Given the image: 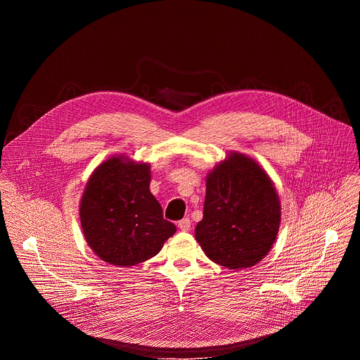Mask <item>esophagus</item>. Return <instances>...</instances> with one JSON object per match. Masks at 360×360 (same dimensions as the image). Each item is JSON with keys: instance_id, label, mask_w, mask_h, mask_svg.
<instances>
[{"instance_id": "obj_1", "label": "esophagus", "mask_w": 360, "mask_h": 360, "mask_svg": "<svg viewBox=\"0 0 360 360\" xmlns=\"http://www.w3.org/2000/svg\"><path fill=\"white\" fill-rule=\"evenodd\" d=\"M178 228H179L181 231H188V229L191 228V221H189V218H184L182 221H179V222H178Z\"/></svg>"}]
</instances>
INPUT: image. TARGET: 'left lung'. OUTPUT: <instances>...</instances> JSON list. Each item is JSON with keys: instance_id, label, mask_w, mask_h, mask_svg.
Instances as JSON below:
<instances>
[{"instance_id": "obj_1", "label": "left lung", "mask_w": 360, "mask_h": 360, "mask_svg": "<svg viewBox=\"0 0 360 360\" xmlns=\"http://www.w3.org/2000/svg\"><path fill=\"white\" fill-rule=\"evenodd\" d=\"M281 200L266 171L253 158L229 152L207 176L203 218L195 239L208 258L239 271L261 262L276 240Z\"/></svg>"}]
</instances>
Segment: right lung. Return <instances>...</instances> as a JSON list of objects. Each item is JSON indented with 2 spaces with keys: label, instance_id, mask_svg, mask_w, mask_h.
I'll return each mask as SVG.
<instances>
[{
  "label": "right lung",
  "instance_id": "add662e5",
  "mask_svg": "<svg viewBox=\"0 0 360 360\" xmlns=\"http://www.w3.org/2000/svg\"><path fill=\"white\" fill-rule=\"evenodd\" d=\"M150 165L114 155L91 174L79 202L88 246L104 262L129 268L150 259L176 228L149 191Z\"/></svg>",
  "mask_w": 360,
  "mask_h": 360
}]
</instances>
